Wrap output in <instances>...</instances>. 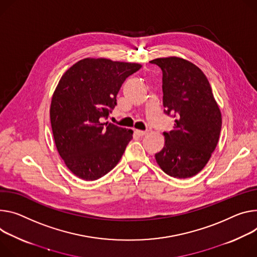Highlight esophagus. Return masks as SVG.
<instances>
[{"label": "esophagus", "mask_w": 257, "mask_h": 257, "mask_svg": "<svg viewBox=\"0 0 257 257\" xmlns=\"http://www.w3.org/2000/svg\"><path fill=\"white\" fill-rule=\"evenodd\" d=\"M136 133H137L139 136H144V135L148 134V131H143V130H136Z\"/></svg>", "instance_id": "obj_1"}]
</instances>
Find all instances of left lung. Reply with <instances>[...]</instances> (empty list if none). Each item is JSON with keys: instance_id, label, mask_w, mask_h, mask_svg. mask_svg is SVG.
I'll use <instances>...</instances> for the list:
<instances>
[{"instance_id": "8db88e82", "label": "left lung", "mask_w": 257, "mask_h": 257, "mask_svg": "<svg viewBox=\"0 0 257 257\" xmlns=\"http://www.w3.org/2000/svg\"><path fill=\"white\" fill-rule=\"evenodd\" d=\"M163 73L164 112L175 119L164 132L165 146L155 155L161 169L175 178L198 174L214 152L221 130L220 109L201 69L178 57L150 61Z\"/></svg>"}]
</instances>
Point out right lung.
Here are the masks:
<instances>
[{
  "instance_id": "add662e5",
  "label": "right lung",
  "mask_w": 257,
  "mask_h": 257,
  "mask_svg": "<svg viewBox=\"0 0 257 257\" xmlns=\"http://www.w3.org/2000/svg\"><path fill=\"white\" fill-rule=\"evenodd\" d=\"M141 67L85 58L61 77L52 96L51 127L60 157L79 178L98 179L121 160L133 131L102 121L116 105L124 81Z\"/></svg>"
}]
</instances>
